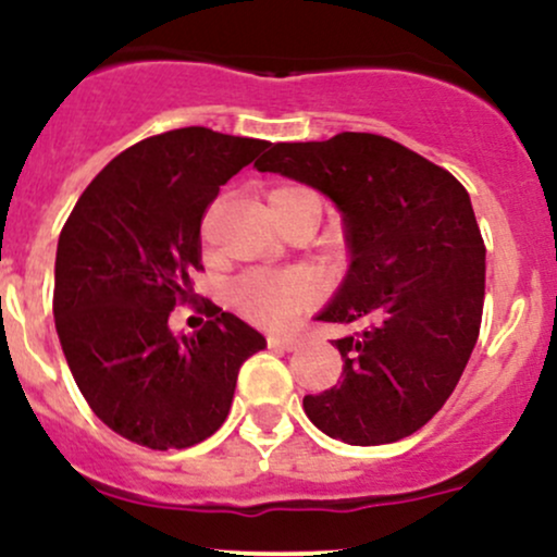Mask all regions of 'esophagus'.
I'll return each mask as SVG.
<instances>
[{
    "mask_svg": "<svg viewBox=\"0 0 557 557\" xmlns=\"http://www.w3.org/2000/svg\"><path fill=\"white\" fill-rule=\"evenodd\" d=\"M267 344L269 348H277V351H296L298 348V341L288 338V335H269Z\"/></svg>",
    "mask_w": 557,
    "mask_h": 557,
    "instance_id": "34e87169",
    "label": "esophagus"
}]
</instances>
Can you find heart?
<instances>
[{
  "instance_id": "obj_1",
  "label": "heart",
  "mask_w": 557,
  "mask_h": 557,
  "mask_svg": "<svg viewBox=\"0 0 557 557\" xmlns=\"http://www.w3.org/2000/svg\"><path fill=\"white\" fill-rule=\"evenodd\" d=\"M307 198H317V195L301 185H283L272 189L267 200L269 211L280 222ZM227 298L232 309L246 320L264 327H280L317 301V283L304 269H285V272L256 269L232 280Z\"/></svg>"
}]
</instances>
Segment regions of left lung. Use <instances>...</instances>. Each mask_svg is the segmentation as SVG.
<instances>
[{"instance_id":"8db88e82","label":"left lung","mask_w":557,"mask_h":557,"mask_svg":"<svg viewBox=\"0 0 557 557\" xmlns=\"http://www.w3.org/2000/svg\"><path fill=\"white\" fill-rule=\"evenodd\" d=\"M259 171L325 193L344 213L351 267L317 320H370L333 341L338 386L304 396L327 436L375 447L423 428L460 381L481 330L486 248L468 189L381 134L272 145Z\"/></svg>"}]
</instances>
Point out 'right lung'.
Masks as SVG:
<instances>
[{
  "label": "right lung",
  "instance_id": "obj_1",
  "mask_svg": "<svg viewBox=\"0 0 557 557\" xmlns=\"http://www.w3.org/2000/svg\"><path fill=\"white\" fill-rule=\"evenodd\" d=\"M267 139L206 126L156 134L115 156L73 206L54 259V327L91 412L148 449H187L227 420L240 364L267 346L206 301V325L176 338L193 301L200 222L219 187Z\"/></svg>",
  "mask_w": 557,
  "mask_h": 557
}]
</instances>
